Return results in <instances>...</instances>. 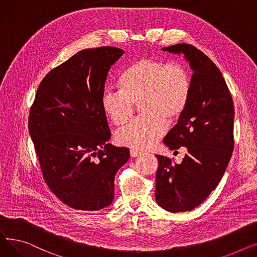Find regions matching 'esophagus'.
Wrapping results in <instances>:
<instances>
[{"mask_svg":"<svg viewBox=\"0 0 257 257\" xmlns=\"http://www.w3.org/2000/svg\"><path fill=\"white\" fill-rule=\"evenodd\" d=\"M142 154L141 151H138L136 149H130V156L131 157H137V156H140Z\"/></svg>","mask_w":257,"mask_h":257,"instance_id":"34e87169","label":"esophagus"}]
</instances>
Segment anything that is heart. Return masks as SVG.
<instances>
[{"label": "heart", "instance_id": "obj_1", "mask_svg": "<svg viewBox=\"0 0 257 257\" xmlns=\"http://www.w3.org/2000/svg\"><path fill=\"white\" fill-rule=\"evenodd\" d=\"M192 79L186 67L155 58H143L121 74L119 89L105 90L101 98L104 113L116 126L130 119L141 102L143 116L117 130L115 141L132 149H148L164 136L167 119L179 118L190 102Z\"/></svg>", "mask_w": 257, "mask_h": 257}]
</instances>
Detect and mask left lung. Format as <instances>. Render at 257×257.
Returning <instances> with one entry per match:
<instances>
[{
    "mask_svg": "<svg viewBox=\"0 0 257 257\" xmlns=\"http://www.w3.org/2000/svg\"><path fill=\"white\" fill-rule=\"evenodd\" d=\"M163 50L183 53L194 71L190 102L164 140L171 150L186 147L187 153L180 165L156 155V202L180 212L198 207L221 181L234 148V106L222 73L203 52L188 44Z\"/></svg>",
    "mask_w": 257,
    "mask_h": 257,
    "instance_id": "8db88e82",
    "label": "left lung"
}]
</instances>
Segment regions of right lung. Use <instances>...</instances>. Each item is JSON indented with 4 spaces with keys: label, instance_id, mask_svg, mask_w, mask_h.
Wrapping results in <instances>:
<instances>
[{
    "label": "right lung",
    "instance_id": "right-lung-1",
    "mask_svg": "<svg viewBox=\"0 0 257 257\" xmlns=\"http://www.w3.org/2000/svg\"><path fill=\"white\" fill-rule=\"evenodd\" d=\"M124 51L101 47L80 51L40 82L28 129L43 178L67 206L99 210L114 196V176L129 150L110 138L101 107L105 81Z\"/></svg>",
    "mask_w": 257,
    "mask_h": 257
}]
</instances>
